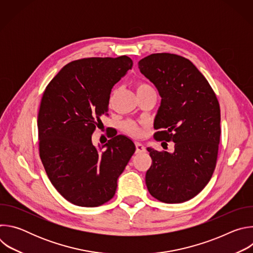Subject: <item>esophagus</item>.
Wrapping results in <instances>:
<instances>
[{
	"label": "esophagus",
	"instance_id": "34e87169",
	"mask_svg": "<svg viewBox=\"0 0 253 253\" xmlns=\"http://www.w3.org/2000/svg\"><path fill=\"white\" fill-rule=\"evenodd\" d=\"M135 146H136V153H142L145 151V147H144L141 143L136 142L135 143Z\"/></svg>",
	"mask_w": 253,
	"mask_h": 253
}]
</instances>
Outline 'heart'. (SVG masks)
<instances>
[{"label":"heart","mask_w":253,"mask_h":253,"mask_svg":"<svg viewBox=\"0 0 253 253\" xmlns=\"http://www.w3.org/2000/svg\"><path fill=\"white\" fill-rule=\"evenodd\" d=\"M134 88H135L137 95H140L142 93H145L148 91H154L153 88L149 84H147L145 82H142V81H136L134 83ZM124 130L128 135H130L131 137H135V138L140 137L143 134V126L139 125L138 123H136L134 121H127L124 124Z\"/></svg>","instance_id":"heart-1"}]
</instances>
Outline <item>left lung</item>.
Returning <instances> with one entry per match:
<instances>
[{"mask_svg":"<svg viewBox=\"0 0 253 253\" xmlns=\"http://www.w3.org/2000/svg\"><path fill=\"white\" fill-rule=\"evenodd\" d=\"M138 67L162 98L154 139L175 143L173 153L147 148L152 158L147 189L161 202H185L207 185L214 172L221 133L219 102L201 72L182 56L151 54Z\"/></svg>","mask_w":253,"mask_h":253,"instance_id":"left-lung-1","label":"left lung"}]
</instances>
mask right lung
I'll return each mask as SVG.
<instances>
[{"mask_svg": "<svg viewBox=\"0 0 253 253\" xmlns=\"http://www.w3.org/2000/svg\"><path fill=\"white\" fill-rule=\"evenodd\" d=\"M132 66L127 56L76 60L44 91L38 113L40 158L53 186L75 205L97 207L112 199L135 152L134 143L122 135L111 136L104 151L91 138L108 112L113 86Z\"/></svg>", "mask_w": 253, "mask_h": 253, "instance_id": "1", "label": "right lung"}]
</instances>
